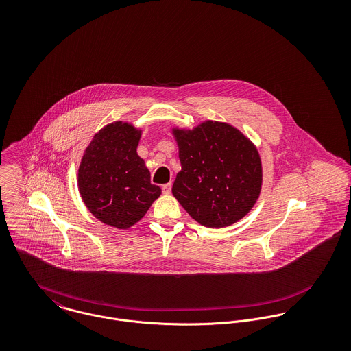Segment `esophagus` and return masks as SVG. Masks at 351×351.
<instances>
[{
	"instance_id": "obj_1",
	"label": "esophagus",
	"mask_w": 351,
	"mask_h": 351,
	"mask_svg": "<svg viewBox=\"0 0 351 351\" xmlns=\"http://www.w3.org/2000/svg\"><path fill=\"white\" fill-rule=\"evenodd\" d=\"M162 192L165 193V195H169L170 192H171V184L169 182V184H166V185H163L162 186Z\"/></svg>"
}]
</instances>
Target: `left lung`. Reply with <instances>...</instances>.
I'll return each instance as SVG.
<instances>
[{"mask_svg":"<svg viewBox=\"0 0 351 351\" xmlns=\"http://www.w3.org/2000/svg\"><path fill=\"white\" fill-rule=\"evenodd\" d=\"M181 171L173 196L201 226L221 228L245 217L262 188V163L254 143L228 123L174 127Z\"/></svg>","mask_w":351,"mask_h":351,"instance_id":"1","label":"left lung"}]
</instances>
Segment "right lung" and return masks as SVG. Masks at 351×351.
Listing matches in <instances>:
<instances>
[{
    "instance_id": "right-lung-1",
    "label": "right lung",
    "mask_w": 351,
    "mask_h": 351,
    "mask_svg": "<svg viewBox=\"0 0 351 351\" xmlns=\"http://www.w3.org/2000/svg\"><path fill=\"white\" fill-rule=\"evenodd\" d=\"M142 130L114 121L93 136L78 167V191L90 213L119 230L136 224L160 196L136 149Z\"/></svg>"
}]
</instances>
